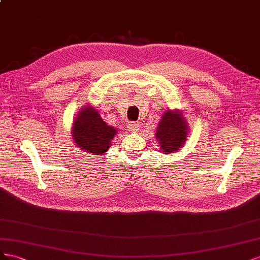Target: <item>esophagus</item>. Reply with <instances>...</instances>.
Instances as JSON below:
<instances>
[{
  "label": "esophagus",
  "mask_w": 260,
  "mask_h": 260,
  "mask_svg": "<svg viewBox=\"0 0 260 260\" xmlns=\"http://www.w3.org/2000/svg\"><path fill=\"white\" fill-rule=\"evenodd\" d=\"M139 127H140L139 124H138V123H134V122L129 123V124H128V126H127L128 131H129V132H132V133H134V132L139 131Z\"/></svg>",
  "instance_id": "obj_1"
}]
</instances>
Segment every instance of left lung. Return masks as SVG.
I'll use <instances>...</instances> for the list:
<instances>
[{"label":"left lung","mask_w":260,"mask_h":260,"mask_svg":"<svg viewBox=\"0 0 260 260\" xmlns=\"http://www.w3.org/2000/svg\"><path fill=\"white\" fill-rule=\"evenodd\" d=\"M188 123L182 111L168 110L162 114L155 129V139L162 153H175L186 143Z\"/></svg>","instance_id":"1"}]
</instances>
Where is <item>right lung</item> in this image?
Returning a JSON list of instances; mask_svg holds the SVG:
<instances>
[{"label": "right lung", "instance_id": "1", "mask_svg": "<svg viewBox=\"0 0 260 260\" xmlns=\"http://www.w3.org/2000/svg\"><path fill=\"white\" fill-rule=\"evenodd\" d=\"M118 129L108 125L102 120L98 109L92 105H87L73 121L72 138L80 150L101 155L109 150L112 139Z\"/></svg>", "mask_w": 260, "mask_h": 260}]
</instances>
